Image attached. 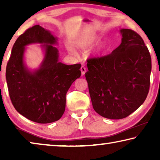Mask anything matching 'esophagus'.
Segmentation results:
<instances>
[{
  "label": "esophagus",
  "instance_id": "esophagus-1",
  "mask_svg": "<svg viewBox=\"0 0 160 160\" xmlns=\"http://www.w3.org/2000/svg\"><path fill=\"white\" fill-rule=\"evenodd\" d=\"M80 70H81V73H82V75H84L86 72V68L85 66H81L80 68Z\"/></svg>",
  "mask_w": 160,
  "mask_h": 160
}]
</instances>
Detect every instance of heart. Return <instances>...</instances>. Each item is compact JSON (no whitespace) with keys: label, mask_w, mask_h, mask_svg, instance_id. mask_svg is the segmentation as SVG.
Segmentation results:
<instances>
[{"label":"heart","mask_w":160,"mask_h":160,"mask_svg":"<svg viewBox=\"0 0 160 160\" xmlns=\"http://www.w3.org/2000/svg\"><path fill=\"white\" fill-rule=\"evenodd\" d=\"M99 39V37L97 34H86L84 36L79 38L76 42H75V45L76 47L80 48H86L90 47L91 46L95 44V43ZM107 48L106 43H102L100 44L96 49L97 53H100L102 51H104ZM70 51H73V50L70 48Z\"/></svg>","instance_id":"1"}]
</instances>
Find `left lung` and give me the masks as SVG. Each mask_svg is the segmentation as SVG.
Instances as JSON below:
<instances>
[{"label": "left lung", "mask_w": 160, "mask_h": 160, "mask_svg": "<svg viewBox=\"0 0 160 160\" xmlns=\"http://www.w3.org/2000/svg\"><path fill=\"white\" fill-rule=\"evenodd\" d=\"M122 39L109 55L88 59L85 73L95 112L109 119L126 118L141 106L150 84L151 56L142 37L120 30Z\"/></svg>", "instance_id": "obj_1"}]
</instances>
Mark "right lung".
<instances>
[{
	"label": "right lung",
	"mask_w": 160,
	"mask_h": 160,
	"mask_svg": "<svg viewBox=\"0 0 160 160\" xmlns=\"http://www.w3.org/2000/svg\"><path fill=\"white\" fill-rule=\"evenodd\" d=\"M44 43L45 56L40 68L30 72L23 63L25 46ZM57 38L39 25L19 37L8 62L5 77L15 109L29 120L49 123L61 118L66 109V93L81 75V64L68 66L58 62Z\"/></svg>",
	"instance_id": "right-lung-1"
}]
</instances>
